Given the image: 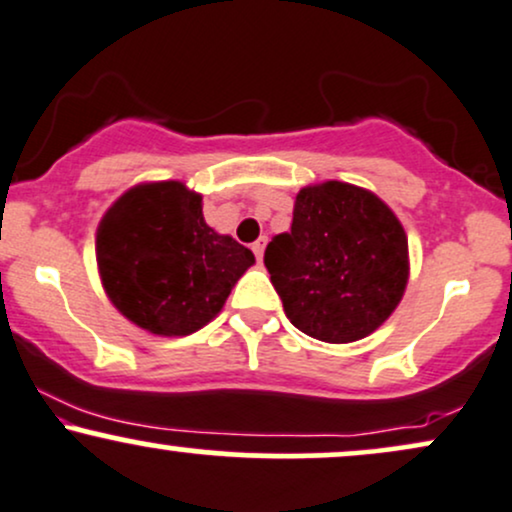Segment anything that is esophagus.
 <instances>
[{
    "mask_svg": "<svg viewBox=\"0 0 512 512\" xmlns=\"http://www.w3.org/2000/svg\"><path fill=\"white\" fill-rule=\"evenodd\" d=\"M264 248H267V236L257 238V240H255V243H252V252H255V257H257V260H260V262H262Z\"/></svg>",
    "mask_w": 512,
    "mask_h": 512,
    "instance_id": "34e87169",
    "label": "esophagus"
}]
</instances>
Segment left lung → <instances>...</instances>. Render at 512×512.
<instances>
[{
  "label": "left lung",
  "instance_id": "1",
  "mask_svg": "<svg viewBox=\"0 0 512 512\" xmlns=\"http://www.w3.org/2000/svg\"><path fill=\"white\" fill-rule=\"evenodd\" d=\"M283 312L326 343H353L379 329L408 286V236L389 205L341 181L295 195L291 231L264 250Z\"/></svg>",
  "mask_w": 512,
  "mask_h": 512
}]
</instances>
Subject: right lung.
Here are the masks:
<instances>
[{"label":"right lung","mask_w":512,"mask_h":512,"mask_svg":"<svg viewBox=\"0 0 512 512\" xmlns=\"http://www.w3.org/2000/svg\"><path fill=\"white\" fill-rule=\"evenodd\" d=\"M97 267L116 310L157 336L212 322L255 255L202 217V195L181 181L143 183L107 209Z\"/></svg>","instance_id":"right-lung-1"}]
</instances>
